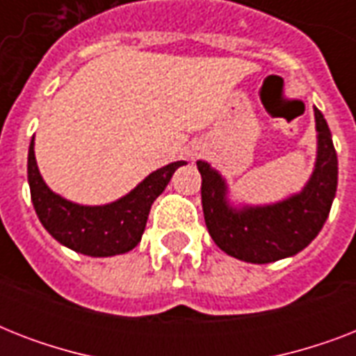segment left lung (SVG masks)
Here are the masks:
<instances>
[{"instance_id":"obj_1","label":"left lung","mask_w":356,"mask_h":356,"mask_svg":"<svg viewBox=\"0 0 356 356\" xmlns=\"http://www.w3.org/2000/svg\"><path fill=\"white\" fill-rule=\"evenodd\" d=\"M318 161L309 184L290 200L270 207L234 211L225 201V183L207 162L197 161L201 203L212 240L238 260L268 264L299 253L323 227L338 184V159L323 114L314 108Z\"/></svg>"}]
</instances>
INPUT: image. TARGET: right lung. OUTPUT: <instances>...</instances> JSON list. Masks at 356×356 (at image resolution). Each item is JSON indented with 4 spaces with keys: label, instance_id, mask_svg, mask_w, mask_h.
<instances>
[{
    "label": "right lung",
    "instance_id": "add662e5",
    "mask_svg": "<svg viewBox=\"0 0 356 356\" xmlns=\"http://www.w3.org/2000/svg\"><path fill=\"white\" fill-rule=\"evenodd\" d=\"M184 162L156 170L122 200L103 207H83L53 194L40 177L33 140L27 156V179L36 216L57 242L88 257L127 253L140 242L153 201L162 194L173 172Z\"/></svg>",
    "mask_w": 356,
    "mask_h": 356
}]
</instances>
